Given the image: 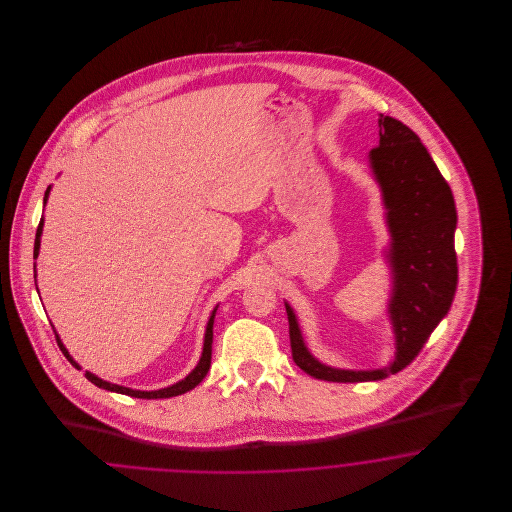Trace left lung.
I'll use <instances>...</instances> for the list:
<instances>
[{
    "label": "left lung",
    "mask_w": 512,
    "mask_h": 512,
    "mask_svg": "<svg viewBox=\"0 0 512 512\" xmlns=\"http://www.w3.org/2000/svg\"><path fill=\"white\" fill-rule=\"evenodd\" d=\"M380 144L370 165L382 186L391 232L395 361L380 370H338L320 365L307 351L297 320L286 305L293 363L326 382L384 380L411 365L434 328L447 315L457 290L455 228L457 209L449 184L413 130L393 117H382Z\"/></svg>",
    "instance_id": "left-lung-1"
}]
</instances>
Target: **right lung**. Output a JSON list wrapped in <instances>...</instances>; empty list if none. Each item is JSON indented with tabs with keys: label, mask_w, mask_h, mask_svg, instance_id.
<instances>
[{
	"label": "right lung",
	"mask_w": 512,
	"mask_h": 512,
	"mask_svg": "<svg viewBox=\"0 0 512 512\" xmlns=\"http://www.w3.org/2000/svg\"><path fill=\"white\" fill-rule=\"evenodd\" d=\"M49 192V188H48ZM48 192H46V197H44V203L48 201ZM42 226H44V220H40V224H38V230H36V240H34V259L38 257V251H40V234H42ZM34 280H36V270H34ZM213 322H215V311H213V315L209 318V324H207V332H205V343H203V355H201V359H199V363L195 366L194 370L182 380V382H178V384H174L171 388H165V390H157V391H136L130 390V388H122V386H117V384H109V382H103V380H99L98 376H94L92 372H86V378L92 382V384H96L98 388H103V390L109 391H117V393H122V395H130V397H138V399H167V397H174V395H182V393H186V391L194 390L195 386L207 376V372H209V366H211V343H213ZM57 343H59V347H61V351H63V355L73 363L74 368H78L80 370V366L74 363L73 359H71V355H69V351L63 347V343L59 341L57 338Z\"/></svg>",
	"instance_id": "right-lung-1"
}]
</instances>
